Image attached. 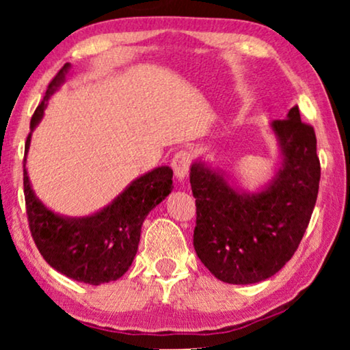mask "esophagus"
<instances>
[{"label": "esophagus", "mask_w": 350, "mask_h": 350, "mask_svg": "<svg viewBox=\"0 0 350 350\" xmlns=\"http://www.w3.org/2000/svg\"><path fill=\"white\" fill-rule=\"evenodd\" d=\"M191 152L186 150H180L175 152L174 159H172V169L175 172V176L178 180H185V176L188 175L189 167H191Z\"/></svg>", "instance_id": "1"}]
</instances>
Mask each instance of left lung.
<instances>
[{
  "instance_id": "8db88e82",
  "label": "left lung",
  "mask_w": 350,
  "mask_h": 350,
  "mask_svg": "<svg viewBox=\"0 0 350 350\" xmlns=\"http://www.w3.org/2000/svg\"><path fill=\"white\" fill-rule=\"evenodd\" d=\"M271 126L284 162L261 193H237L202 162L191 167L196 253L228 284H256L280 271L295 255L317 200L320 161L314 127L301 121L298 107Z\"/></svg>"
}]
</instances>
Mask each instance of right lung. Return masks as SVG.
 I'll return each instance as SVG.
<instances>
[{
    "instance_id": "right-lung-1",
    "label": "right lung",
    "mask_w": 350,
    "mask_h": 350,
    "mask_svg": "<svg viewBox=\"0 0 350 350\" xmlns=\"http://www.w3.org/2000/svg\"><path fill=\"white\" fill-rule=\"evenodd\" d=\"M68 68L70 64H65L49 83L44 98L31 116V131L41 121L49 95L64 83ZM30 138L27 137L25 152ZM172 176L174 172L169 167H157L132 181L108 207L92 217L64 218L35 198L23 159L28 226L38 250L55 271L73 280L100 285L119 279L135 258L146 215L170 194Z\"/></svg>"
}]
</instances>
